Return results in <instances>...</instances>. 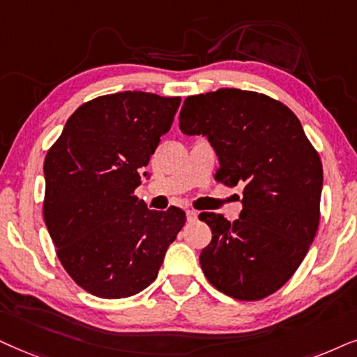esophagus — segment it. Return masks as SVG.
Segmentation results:
<instances>
[{"mask_svg":"<svg viewBox=\"0 0 357 357\" xmlns=\"http://www.w3.org/2000/svg\"><path fill=\"white\" fill-rule=\"evenodd\" d=\"M186 217L189 222H196L197 220V212L196 211H186Z\"/></svg>","mask_w":357,"mask_h":357,"instance_id":"34e87169","label":"esophagus"}]
</instances>
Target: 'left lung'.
<instances>
[{
	"label": "left lung",
	"mask_w": 357,
	"mask_h": 357,
	"mask_svg": "<svg viewBox=\"0 0 357 357\" xmlns=\"http://www.w3.org/2000/svg\"><path fill=\"white\" fill-rule=\"evenodd\" d=\"M179 129L211 142L220 165L215 181L243 186L238 220L199 215L212 230L199 256L204 275L236 301L271 296L292 278L317 235L320 155L296 114L263 93L223 88L189 96Z\"/></svg>",
	"instance_id": "obj_1"
}]
</instances>
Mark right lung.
Listing matches in <instances>:
<instances>
[{
  "label": "right lung",
  "mask_w": 357,
  "mask_h": 357,
  "mask_svg": "<svg viewBox=\"0 0 357 357\" xmlns=\"http://www.w3.org/2000/svg\"><path fill=\"white\" fill-rule=\"evenodd\" d=\"M181 98L123 91L84 102L47 151L44 220L73 281L101 298L135 296L155 281L186 213L135 196Z\"/></svg>",
  "instance_id": "right-lung-1"
}]
</instances>
